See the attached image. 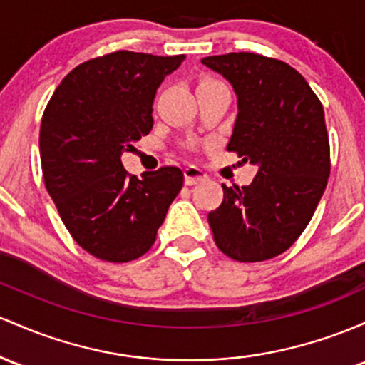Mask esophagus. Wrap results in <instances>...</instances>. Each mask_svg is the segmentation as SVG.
Listing matches in <instances>:
<instances>
[{
	"label": "esophagus",
	"instance_id": "1",
	"mask_svg": "<svg viewBox=\"0 0 365 365\" xmlns=\"http://www.w3.org/2000/svg\"><path fill=\"white\" fill-rule=\"evenodd\" d=\"M207 179V174L202 169H198V167L195 165H187L186 169H184V182L187 184V186H193V184H198Z\"/></svg>",
	"mask_w": 365,
	"mask_h": 365
}]
</instances>
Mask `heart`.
Returning <instances> with one entry per match:
<instances>
[{"instance_id": "b5f03b06", "label": "heart", "mask_w": 365, "mask_h": 365, "mask_svg": "<svg viewBox=\"0 0 365 365\" xmlns=\"http://www.w3.org/2000/svg\"><path fill=\"white\" fill-rule=\"evenodd\" d=\"M203 83H215V79H207V81H203Z\"/></svg>"}]
</instances>
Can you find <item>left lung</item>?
Returning a JSON list of instances; mask_svg holds the SVG:
<instances>
[{
    "instance_id": "1",
    "label": "left lung",
    "mask_w": 365,
    "mask_h": 365,
    "mask_svg": "<svg viewBox=\"0 0 365 365\" xmlns=\"http://www.w3.org/2000/svg\"><path fill=\"white\" fill-rule=\"evenodd\" d=\"M202 63L236 91L227 151L259 165L250 186L222 184V203L208 214L214 241L232 260L274 259L300 237L326 190L331 158L322 103L281 60L241 51Z\"/></svg>"
}]
</instances>
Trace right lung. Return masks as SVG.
Instances as JSON below:
<instances>
[{"label": "right lung", "mask_w": 365, "mask_h": 365, "mask_svg": "<svg viewBox=\"0 0 365 365\" xmlns=\"http://www.w3.org/2000/svg\"><path fill=\"white\" fill-rule=\"evenodd\" d=\"M184 58L125 50L98 56L77 65L44 108V186L76 243L96 259L124 264L145 255L181 191V169L138 179L120 155L153 128L155 93Z\"/></svg>", "instance_id": "right-lung-1"}]
</instances>
